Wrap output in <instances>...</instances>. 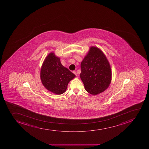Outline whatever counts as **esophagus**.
Instances as JSON below:
<instances>
[{"label": "esophagus", "instance_id": "esophagus-1", "mask_svg": "<svg viewBox=\"0 0 149 149\" xmlns=\"http://www.w3.org/2000/svg\"><path fill=\"white\" fill-rule=\"evenodd\" d=\"M73 73L76 76H77V73H76V72L75 71H73Z\"/></svg>", "mask_w": 149, "mask_h": 149}]
</instances>
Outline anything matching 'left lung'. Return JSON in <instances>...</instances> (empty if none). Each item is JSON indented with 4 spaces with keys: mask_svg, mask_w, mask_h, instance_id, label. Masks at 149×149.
I'll use <instances>...</instances> for the list:
<instances>
[{
    "mask_svg": "<svg viewBox=\"0 0 149 149\" xmlns=\"http://www.w3.org/2000/svg\"><path fill=\"white\" fill-rule=\"evenodd\" d=\"M80 77L86 91L93 95L104 91L110 84L112 73L106 56L97 47L90 50L81 64Z\"/></svg>",
    "mask_w": 149,
    "mask_h": 149,
    "instance_id": "8db88e82",
    "label": "left lung"
}]
</instances>
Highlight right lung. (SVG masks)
I'll return each mask as SVG.
<instances>
[{
  "label": "right lung",
  "instance_id": "obj_1",
  "mask_svg": "<svg viewBox=\"0 0 149 149\" xmlns=\"http://www.w3.org/2000/svg\"><path fill=\"white\" fill-rule=\"evenodd\" d=\"M40 77L47 90L60 95L66 91L68 84L75 75L61 64L59 58L50 53L43 63Z\"/></svg>",
  "mask_w": 149,
  "mask_h": 149
}]
</instances>
